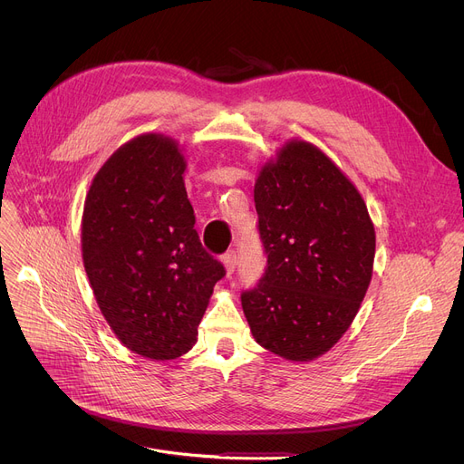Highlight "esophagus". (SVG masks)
I'll return each mask as SVG.
<instances>
[{
  "label": "esophagus",
  "mask_w": 464,
  "mask_h": 464,
  "mask_svg": "<svg viewBox=\"0 0 464 464\" xmlns=\"http://www.w3.org/2000/svg\"><path fill=\"white\" fill-rule=\"evenodd\" d=\"M224 265H226V271H227V275H233V271H235V266H237V252L235 250H227L226 254H224Z\"/></svg>",
  "instance_id": "1"
}]
</instances>
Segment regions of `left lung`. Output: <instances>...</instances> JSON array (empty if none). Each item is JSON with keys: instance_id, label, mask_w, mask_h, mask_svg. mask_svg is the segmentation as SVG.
<instances>
[{"instance_id": "8db88e82", "label": "left lung", "mask_w": 464, "mask_h": 464, "mask_svg": "<svg viewBox=\"0 0 464 464\" xmlns=\"http://www.w3.org/2000/svg\"><path fill=\"white\" fill-rule=\"evenodd\" d=\"M266 256L259 282L240 294L256 343L289 361L333 348L367 294L374 226L355 186L315 146L285 144L254 186Z\"/></svg>"}]
</instances>
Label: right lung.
<instances>
[{"mask_svg":"<svg viewBox=\"0 0 464 464\" xmlns=\"http://www.w3.org/2000/svg\"><path fill=\"white\" fill-rule=\"evenodd\" d=\"M184 156L161 135L118 149L95 175L82 214V259L102 314L121 344L175 359L198 340L226 266L195 231Z\"/></svg>","mask_w":464,"mask_h":464,"instance_id":"right-lung-1","label":"right lung"}]
</instances>
